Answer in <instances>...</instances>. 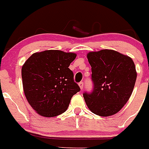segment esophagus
<instances>
[{
	"label": "esophagus",
	"mask_w": 149,
	"mask_h": 149,
	"mask_svg": "<svg viewBox=\"0 0 149 149\" xmlns=\"http://www.w3.org/2000/svg\"><path fill=\"white\" fill-rule=\"evenodd\" d=\"M78 85H79V86H80V88H81V90H82L83 88H84V83H83V82H80L78 84Z\"/></svg>",
	"instance_id": "obj_1"
}]
</instances>
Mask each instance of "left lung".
<instances>
[{
    "instance_id": "8db88e82",
    "label": "left lung",
    "mask_w": 149,
    "mask_h": 149,
    "mask_svg": "<svg viewBox=\"0 0 149 149\" xmlns=\"http://www.w3.org/2000/svg\"><path fill=\"white\" fill-rule=\"evenodd\" d=\"M92 67L93 93H84L88 108L101 116L117 113L127 102L136 79L132 59L113 50L87 54Z\"/></svg>"
}]
</instances>
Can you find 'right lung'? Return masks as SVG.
Listing matches in <instances>:
<instances>
[{
  "mask_svg": "<svg viewBox=\"0 0 149 149\" xmlns=\"http://www.w3.org/2000/svg\"><path fill=\"white\" fill-rule=\"evenodd\" d=\"M77 54L59 50L33 54L22 68L24 93L28 103L45 117L60 115L81 90L68 68Z\"/></svg>",
  "mask_w": 149,
  "mask_h": 149,
  "instance_id": "1",
  "label": "right lung"
}]
</instances>
